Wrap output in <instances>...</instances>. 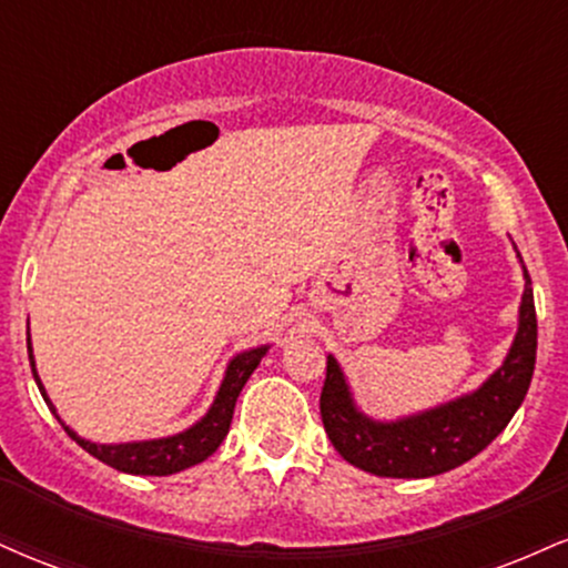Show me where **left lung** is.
<instances>
[{
	"label": "left lung",
	"instance_id": "left-lung-1",
	"mask_svg": "<svg viewBox=\"0 0 568 568\" xmlns=\"http://www.w3.org/2000/svg\"><path fill=\"white\" fill-rule=\"evenodd\" d=\"M520 256V253H518ZM524 264V262H520ZM518 334L505 363L470 395L397 422H376L355 406L344 371L328 355L321 393L323 427L349 465L379 478H429L470 462L491 443L524 403L537 361V310L524 266Z\"/></svg>",
	"mask_w": 568,
	"mask_h": 568
}]
</instances>
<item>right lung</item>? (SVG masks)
<instances>
[{"label": "right lung", "instance_id": "1", "mask_svg": "<svg viewBox=\"0 0 568 568\" xmlns=\"http://www.w3.org/2000/svg\"><path fill=\"white\" fill-rule=\"evenodd\" d=\"M26 347H29V363H31V374H34V382L42 393L44 403H48L50 410L55 414L53 403H50L48 393H44L42 382H39L37 366H34V355H31V338L26 336ZM266 344L264 347L240 352L237 357H232L230 366H226L224 382H221L216 400L213 406L207 408V414L202 416L197 425H192L184 433L171 435V438H158V440H135V443H93L84 440L74 429L63 425V429L69 433V438H74L88 454H93L95 459H101L103 465L114 467L120 473H130V475H173L186 470V467L200 465L211 456L216 448L221 446V440L226 438L232 425V414H234V403H237L240 393H243L245 382L251 379V374L256 371L262 357L266 355ZM58 416V414H55ZM61 422V419H58Z\"/></svg>", "mask_w": 568, "mask_h": 568}]
</instances>
